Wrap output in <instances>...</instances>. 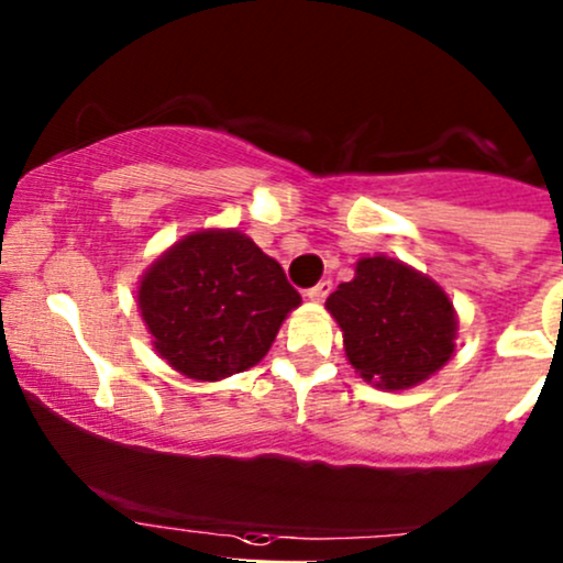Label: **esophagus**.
Wrapping results in <instances>:
<instances>
[{"mask_svg": "<svg viewBox=\"0 0 563 563\" xmlns=\"http://www.w3.org/2000/svg\"><path fill=\"white\" fill-rule=\"evenodd\" d=\"M331 286H333V283H331V280H320V283H318V286H312V288H310V291H307V296H310V299H312V301H323V299H325V296H329V294H331Z\"/></svg>", "mask_w": 563, "mask_h": 563, "instance_id": "1", "label": "esophagus"}]
</instances>
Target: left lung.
<instances>
[{"instance_id": "left-lung-1", "label": "left lung", "mask_w": 563, "mask_h": 563, "mask_svg": "<svg viewBox=\"0 0 563 563\" xmlns=\"http://www.w3.org/2000/svg\"><path fill=\"white\" fill-rule=\"evenodd\" d=\"M355 372L385 390H406L452 357L456 318L430 277L387 256L361 258L355 277L325 299Z\"/></svg>"}]
</instances>
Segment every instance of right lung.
<instances>
[{"label": "right lung", "instance_id": "1", "mask_svg": "<svg viewBox=\"0 0 563 563\" xmlns=\"http://www.w3.org/2000/svg\"><path fill=\"white\" fill-rule=\"evenodd\" d=\"M299 305L280 264L234 230L187 234L152 264L139 288L154 350L202 382L256 366Z\"/></svg>", "mask_w": 563, "mask_h": 563}]
</instances>
